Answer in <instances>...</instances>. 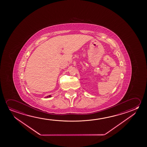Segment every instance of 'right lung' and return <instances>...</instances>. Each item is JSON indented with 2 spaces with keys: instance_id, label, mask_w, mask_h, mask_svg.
Here are the masks:
<instances>
[{
  "instance_id": "right-lung-1",
  "label": "right lung",
  "mask_w": 147,
  "mask_h": 147,
  "mask_svg": "<svg viewBox=\"0 0 147 147\" xmlns=\"http://www.w3.org/2000/svg\"><path fill=\"white\" fill-rule=\"evenodd\" d=\"M51 97V95H49V96H48L47 97H46L45 98H50Z\"/></svg>"
}]
</instances>
